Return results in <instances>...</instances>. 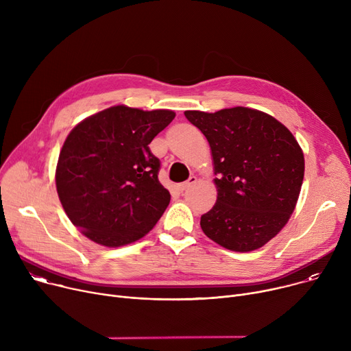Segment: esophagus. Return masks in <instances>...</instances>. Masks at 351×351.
Listing matches in <instances>:
<instances>
[{
    "mask_svg": "<svg viewBox=\"0 0 351 351\" xmlns=\"http://www.w3.org/2000/svg\"><path fill=\"white\" fill-rule=\"evenodd\" d=\"M195 182H197V177H195V176H191V177H190V180H188V181L178 184V190H180L181 193H184V191H186V190H188V188L193 186Z\"/></svg>",
    "mask_w": 351,
    "mask_h": 351,
    "instance_id": "obj_1",
    "label": "esophagus"
}]
</instances>
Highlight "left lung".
Listing matches in <instances>:
<instances>
[{"instance_id":"1","label":"left lung","mask_w":351,"mask_h":351,"mask_svg":"<svg viewBox=\"0 0 351 351\" xmlns=\"http://www.w3.org/2000/svg\"><path fill=\"white\" fill-rule=\"evenodd\" d=\"M210 146L218 198L201 217L204 233L225 249L263 247L288 222L304 181V153L276 118L245 106L185 111Z\"/></svg>"}]
</instances>
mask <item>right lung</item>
Segmentation results:
<instances>
[{
    "instance_id": "1",
    "label": "right lung",
    "mask_w": 351,
    "mask_h": 351,
    "mask_svg": "<svg viewBox=\"0 0 351 351\" xmlns=\"http://www.w3.org/2000/svg\"><path fill=\"white\" fill-rule=\"evenodd\" d=\"M169 110L111 106L80 122L60 150L56 188L71 223L95 243L119 247L149 233L170 204L149 145Z\"/></svg>"
}]
</instances>
